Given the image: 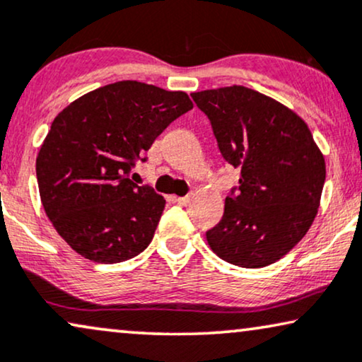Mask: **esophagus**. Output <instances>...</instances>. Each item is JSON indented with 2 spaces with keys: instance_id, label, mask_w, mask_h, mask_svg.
<instances>
[{
  "instance_id": "1",
  "label": "esophagus",
  "mask_w": 362,
  "mask_h": 362,
  "mask_svg": "<svg viewBox=\"0 0 362 362\" xmlns=\"http://www.w3.org/2000/svg\"><path fill=\"white\" fill-rule=\"evenodd\" d=\"M192 200L190 195H185V197H175V202L180 204V205H189Z\"/></svg>"
}]
</instances>
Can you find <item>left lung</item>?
I'll return each instance as SVG.
<instances>
[{"instance_id":"8db88e82","label":"left lung","mask_w":362,"mask_h":362,"mask_svg":"<svg viewBox=\"0 0 362 362\" xmlns=\"http://www.w3.org/2000/svg\"><path fill=\"white\" fill-rule=\"evenodd\" d=\"M212 123L222 157L240 168L239 189L207 232L210 249L245 269L271 265L294 249L317 215L326 162L303 118L245 86L192 93Z\"/></svg>"}]
</instances>
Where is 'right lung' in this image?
Wrapping results in <instances>:
<instances>
[{"label": "right lung", "instance_id": "add662e5", "mask_svg": "<svg viewBox=\"0 0 362 362\" xmlns=\"http://www.w3.org/2000/svg\"><path fill=\"white\" fill-rule=\"evenodd\" d=\"M192 108L185 91L125 80L58 113L36 157V178L45 212L76 254L117 264L147 249L165 200L128 175L155 139Z\"/></svg>", "mask_w": 362, "mask_h": 362}]
</instances>
